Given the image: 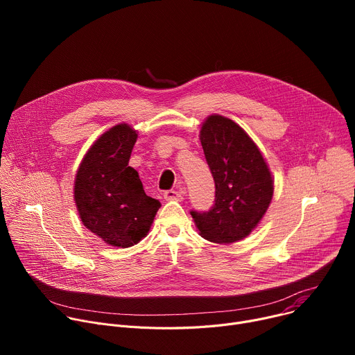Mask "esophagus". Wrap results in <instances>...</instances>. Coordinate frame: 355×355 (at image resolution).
Segmentation results:
<instances>
[{"instance_id":"34e87169","label":"esophagus","mask_w":355,"mask_h":355,"mask_svg":"<svg viewBox=\"0 0 355 355\" xmlns=\"http://www.w3.org/2000/svg\"><path fill=\"white\" fill-rule=\"evenodd\" d=\"M164 199L166 200H181L182 199V193L180 191L170 189V191L164 192Z\"/></svg>"}]
</instances>
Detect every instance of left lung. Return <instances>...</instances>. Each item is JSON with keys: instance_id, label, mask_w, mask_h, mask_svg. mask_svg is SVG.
Returning a JSON list of instances; mask_svg holds the SVG:
<instances>
[{"instance_id": "8db88e82", "label": "left lung", "mask_w": 355, "mask_h": 355, "mask_svg": "<svg viewBox=\"0 0 355 355\" xmlns=\"http://www.w3.org/2000/svg\"><path fill=\"white\" fill-rule=\"evenodd\" d=\"M199 140L215 180V205L191 212L199 234L218 244L247 237L266 215L274 178L257 144L232 119L214 114L200 126Z\"/></svg>"}]
</instances>
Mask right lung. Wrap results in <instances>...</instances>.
<instances>
[{"label": "right lung", "mask_w": 355, "mask_h": 355, "mask_svg": "<svg viewBox=\"0 0 355 355\" xmlns=\"http://www.w3.org/2000/svg\"><path fill=\"white\" fill-rule=\"evenodd\" d=\"M137 132L118 123L88 148L74 178V200L83 225L107 244L126 248L148 233L162 207L147 196L129 166Z\"/></svg>", "instance_id": "right-lung-1"}]
</instances>
